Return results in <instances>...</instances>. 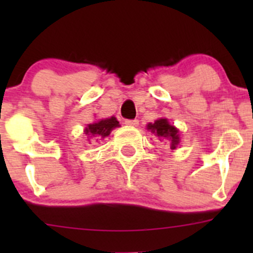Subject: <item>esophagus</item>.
<instances>
[{
	"label": "esophagus",
	"mask_w": 253,
	"mask_h": 253,
	"mask_svg": "<svg viewBox=\"0 0 253 253\" xmlns=\"http://www.w3.org/2000/svg\"><path fill=\"white\" fill-rule=\"evenodd\" d=\"M125 124L126 125H128V126H132V127H136V126H138L139 125V121L138 120H126V121H125Z\"/></svg>",
	"instance_id": "1"
}]
</instances>
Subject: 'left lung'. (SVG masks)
Returning <instances> with one entry per match:
<instances>
[{
  "instance_id": "1",
  "label": "left lung",
  "mask_w": 253,
  "mask_h": 253,
  "mask_svg": "<svg viewBox=\"0 0 253 253\" xmlns=\"http://www.w3.org/2000/svg\"><path fill=\"white\" fill-rule=\"evenodd\" d=\"M148 129L152 133H155L160 138V141L168 143L171 149H175L180 143V134L174 126L169 125L167 119H159L154 124H148Z\"/></svg>"
}]
</instances>
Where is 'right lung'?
<instances>
[{"mask_svg":"<svg viewBox=\"0 0 253 253\" xmlns=\"http://www.w3.org/2000/svg\"><path fill=\"white\" fill-rule=\"evenodd\" d=\"M119 121L115 119L114 116L110 119L106 120H100L98 122H94V124L88 125V127L85 128V134L89 137H100V138H105L110 134V132L115 127H119Z\"/></svg>","mask_w":253,"mask_h":253,"instance_id":"add662e5","label":"right lung"}]
</instances>
